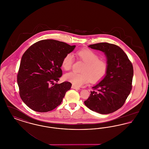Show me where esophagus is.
Returning <instances> with one entry per match:
<instances>
[{
  "instance_id": "34e87169",
  "label": "esophagus",
  "mask_w": 149,
  "mask_h": 149,
  "mask_svg": "<svg viewBox=\"0 0 149 149\" xmlns=\"http://www.w3.org/2000/svg\"><path fill=\"white\" fill-rule=\"evenodd\" d=\"M71 88L72 89H77V90H80V88H79L78 86H75V85H72L71 86Z\"/></svg>"
}]
</instances>
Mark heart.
<instances>
[{"mask_svg": "<svg viewBox=\"0 0 149 149\" xmlns=\"http://www.w3.org/2000/svg\"><path fill=\"white\" fill-rule=\"evenodd\" d=\"M78 58L85 63L81 71L82 73L69 72L65 74L64 79L73 85L80 86L89 83L90 81L97 83L101 80L106 75L108 64L105 60L99 59V55L91 50H82L77 52ZM74 58L71 54H68L64 57L62 61V67L65 70L72 68Z\"/></svg>", "mask_w": 149, "mask_h": 149, "instance_id": "heart-1", "label": "heart"}]
</instances>
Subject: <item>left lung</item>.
Listing matches in <instances>:
<instances>
[{
  "label": "left lung",
  "instance_id": "obj_1",
  "mask_svg": "<svg viewBox=\"0 0 149 149\" xmlns=\"http://www.w3.org/2000/svg\"><path fill=\"white\" fill-rule=\"evenodd\" d=\"M88 47L104 53L108 70L103 79L93 86V91L84 104L98 113H113L124 104L132 89V64L125 52L116 45L102 42Z\"/></svg>",
  "mask_w": 149,
  "mask_h": 149
}]
</instances>
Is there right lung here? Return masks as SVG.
<instances>
[{
	"mask_svg": "<svg viewBox=\"0 0 149 149\" xmlns=\"http://www.w3.org/2000/svg\"><path fill=\"white\" fill-rule=\"evenodd\" d=\"M54 40H44L34 43L24 53L17 75L19 95L32 110L47 112L60 105L70 82L55 83L63 74L62 61L75 47Z\"/></svg>",
	"mask_w": 149,
	"mask_h": 149,
	"instance_id": "obj_1",
	"label": "right lung"
}]
</instances>
